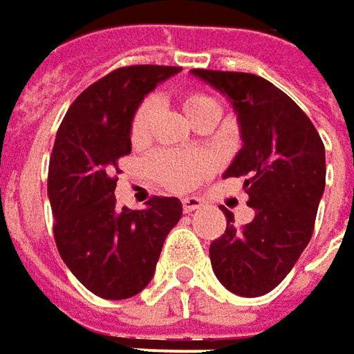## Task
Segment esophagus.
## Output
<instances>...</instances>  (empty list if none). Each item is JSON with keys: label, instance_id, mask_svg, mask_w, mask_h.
Wrapping results in <instances>:
<instances>
[{"label": "esophagus", "instance_id": "esophagus-1", "mask_svg": "<svg viewBox=\"0 0 354 354\" xmlns=\"http://www.w3.org/2000/svg\"><path fill=\"white\" fill-rule=\"evenodd\" d=\"M204 204V200L202 198H198V196H186L184 200H182V207H184V212L188 214V212H194V209H198V207H202Z\"/></svg>", "mask_w": 354, "mask_h": 354}]
</instances>
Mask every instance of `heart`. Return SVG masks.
Masks as SVG:
<instances>
[{
    "instance_id": "b5f03b06",
    "label": "heart",
    "mask_w": 354,
    "mask_h": 354,
    "mask_svg": "<svg viewBox=\"0 0 354 354\" xmlns=\"http://www.w3.org/2000/svg\"><path fill=\"white\" fill-rule=\"evenodd\" d=\"M184 113L192 120L194 116L207 106H218V102L202 95V93H190L182 100ZM156 115V99H145L138 109L134 111L131 120V140L132 145H145L150 138L152 120ZM150 168L158 182L170 190H188L196 186L207 172V158L200 152H158L152 160Z\"/></svg>"
}]
</instances>
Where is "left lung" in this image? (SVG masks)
Segmentation results:
<instances>
[{"instance_id":"obj_1","label":"left lung","mask_w":354,"mask_h":354,"mask_svg":"<svg viewBox=\"0 0 354 354\" xmlns=\"http://www.w3.org/2000/svg\"><path fill=\"white\" fill-rule=\"evenodd\" d=\"M230 100L241 148L223 178H243L254 220L209 245L220 283L241 297H259L281 283L307 248L325 190V147L309 116L269 81L250 73L190 71Z\"/></svg>"}]
</instances>
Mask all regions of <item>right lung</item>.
I'll list each match as a JSON object with an SVG mask.
<instances>
[{"label": "right lung", "mask_w": 354, "mask_h": 354, "mask_svg": "<svg viewBox=\"0 0 354 354\" xmlns=\"http://www.w3.org/2000/svg\"><path fill=\"white\" fill-rule=\"evenodd\" d=\"M180 67H122L85 88L63 118L49 160L55 243L71 273L102 299H129L154 277L164 239L182 218L178 198L116 206V160L131 154L138 104Z\"/></svg>", "instance_id": "1"}]
</instances>
